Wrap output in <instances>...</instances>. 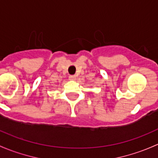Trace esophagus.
Instances as JSON below:
<instances>
[{
  "label": "esophagus",
  "instance_id": "1",
  "mask_svg": "<svg viewBox=\"0 0 158 158\" xmlns=\"http://www.w3.org/2000/svg\"><path fill=\"white\" fill-rule=\"evenodd\" d=\"M68 77H69V80H72V81H74V80L76 79L75 75H70Z\"/></svg>",
  "mask_w": 158,
  "mask_h": 158
}]
</instances>
